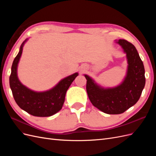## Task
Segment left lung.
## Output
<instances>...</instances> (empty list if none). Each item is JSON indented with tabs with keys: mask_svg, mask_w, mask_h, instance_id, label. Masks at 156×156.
Wrapping results in <instances>:
<instances>
[{
	"mask_svg": "<svg viewBox=\"0 0 156 156\" xmlns=\"http://www.w3.org/2000/svg\"><path fill=\"white\" fill-rule=\"evenodd\" d=\"M119 44L126 54L127 68L126 76L119 85L104 88L84 74L87 79V91L92 105L108 115L123 113L139 100L145 86L144 68L135 47L125 40Z\"/></svg>",
	"mask_w": 156,
	"mask_h": 156,
	"instance_id": "obj_1",
	"label": "left lung"
}]
</instances>
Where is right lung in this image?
<instances>
[{
  "mask_svg": "<svg viewBox=\"0 0 156 156\" xmlns=\"http://www.w3.org/2000/svg\"><path fill=\"white\" fill-rule=\"evenodd\" d=\"M27 40L28 38L21 45L12 66L10 86L13 96L18 106L29 114L40 117L51 116L61 110L68 89L79 73L69 75L60 80L54 87L44 92L34 91L23 85L17 76V67L23 46Z\"/></svg>",
  "mask_w": 156,
  "mask_h": 156,
  "instance_id": "obj_1",
  "label": "right lung"
}]
</instances>
